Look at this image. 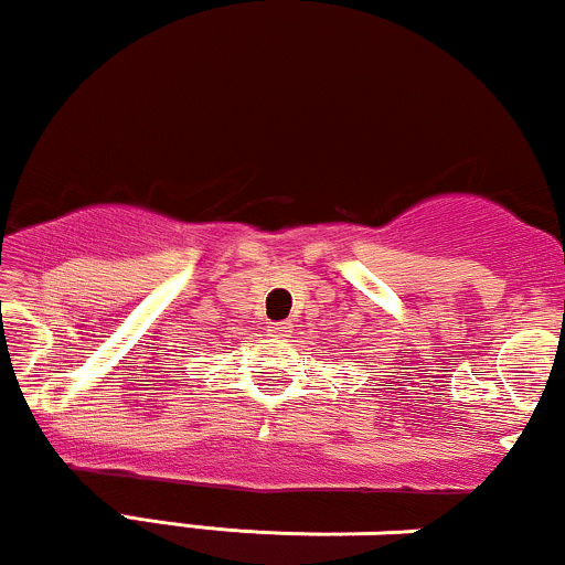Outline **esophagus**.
<instances>
[{
  "label": "esophagus",
  "mask_w": 565,
  "mask_h": 565,
  "mask_svg": "<svg viewBox=\"0 0 565 565\" xmlns=\"http://www.w3.org/2000/svg\"><path fill=\"white\" fill-rule=\"evenodd\" d=\"M267 330H269V335H275V338H288L290 335V324L288 322H271Z\"/></svg>",
  "instance_id": "34e87169"
}]
</instances>
